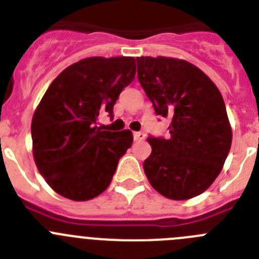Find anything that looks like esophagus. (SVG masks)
I'll use <instances>...</instances> for the list:
<instances>
[{
	"mask_svg": "<svg viewBox=\"0 0 259 259\" xmlns=\"http://www.w3.org/2000/svg\"><path fill=\"white\" fill-rule=\"evenodd\" d=\"M144 138H146V134H144V133H141V132L134 133V141L135 142H141V141H143Z\"/></svg>",
	"mask_w": 259,
	"mask_h": 259,
	"instance_id": "esophagus-1",
	"label": "esophagus"
}]
</instances>
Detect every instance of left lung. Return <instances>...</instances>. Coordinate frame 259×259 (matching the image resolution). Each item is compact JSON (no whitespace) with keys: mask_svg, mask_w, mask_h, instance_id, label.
Segmentation results:
<instances>
[{"mask_svg":"<svg viewBox=\"0 0 259 259\" xmlns=\"http://www.w3.org/2000/svg\"><path fill=\"white\" fill-rule=\"evenodd\" d=\"M138 80L156 113L170 117L169 139H147L143 164L153 188L170 200H188L220 176L232 142L225 102L215 83L190 62L139 57Z\"/></svg>","mask_w":259,"mask_h":259,"instance_id":"1","label":"left lung"}]
</instances>
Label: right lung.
<instances>
[{"mask_svg":"<svg viewBox=\"0 0 259 259\" xmlns=\"http://www.w3.org/2000/svg\"><path fill=\"white\" fill-rule=\"evenodd\" d=\"M133 57H92L60 72L32 118V152L39 174L60 196L86 201L107 190L133 133L97 126L112 116L118 95L135 77Z\"/></svg>","mask_w":259,"mask_h":259,"instance_id":"obj_1","label":"right lung"}]
</instances>
